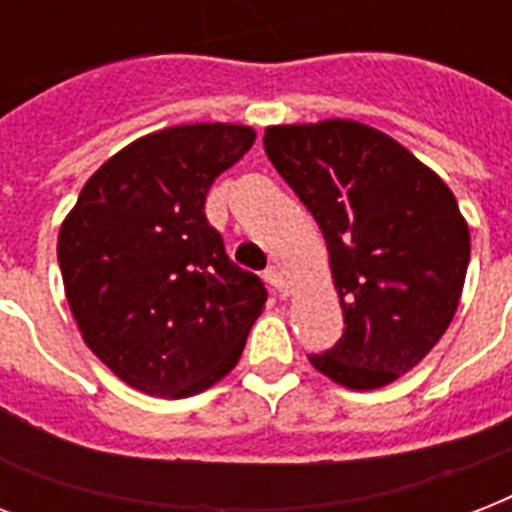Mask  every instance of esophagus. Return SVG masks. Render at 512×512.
Wrapping results in <instances>:
<instances>
[{
	"instance_id": "esophagus-1",
	"label": "esophagus",
	"mask_w": 512,
	"mask_h": 512,
	"mask_svg": "<svg viewBox=\"0 0 512 512\" xmlns=\"http://www.w3.org/2000/svg\"><path fill=\"white\" fill-rule=\"evenodd\" d=\"M265 281H268L279 295H287V276H284V271H281L279 265H268V268H265Z\"/></svg>"
}]
</instances>
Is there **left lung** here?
<instances>
[{
	"mask_svg": "<svg viewBox=\"0 0 512 512\" xmlns=\"http://www.w3.org/2000/svg\"><path fill=\"white\" fill-rule=\"evenodd\" d=\"M265 154L319 223L342 337L311 364L353 390L388 385L452 324L470 263L454 193L385 132L348 119L268 127Z\"/></svg>",
	"mask_w": 512,
	"mask_h": 512,
	"instance_id": "1",
	"label": "left lung"
}]
</instances>
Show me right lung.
Returning a JSON list of instances; mask_svg holds the SVG:
<instances>
[{"label": "right lung", "instance_id": "obj_1", "mask_svg": "<svg viewBox=\"0 0 512 512\" xmlns=\"http://www.w3.org/2000/svg\"><path fill=\"white\" fill-rule=\"evenodd\" d=\"M252 143L241 124L146 135L84 183L60 225V273L84 342L148 396L185 398L223 380L268 300L204 215L209 185Z\"/></svg>", "mask_w": 512, "mask_h": 512}]
</instances>
